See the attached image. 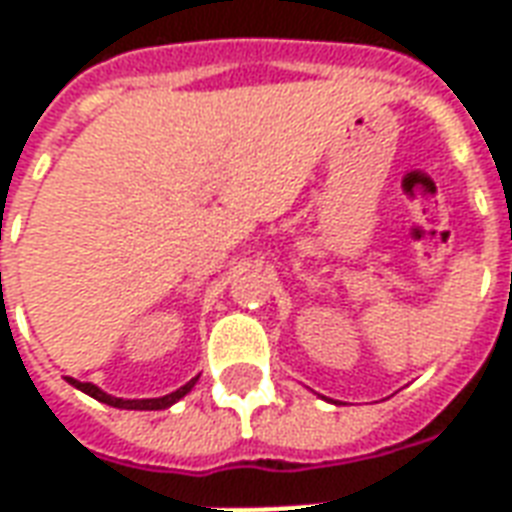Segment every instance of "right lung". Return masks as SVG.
Segmentation results:
<instances>
[{"label":"right lung","mask_w":512,"mask_h":512,"mask_svg":"<svg viewBox=\"0 0 512 512\" xmlns=\"http://www.w3.org/2000/svg\"><path fill=\"white\" fill-rule=\"evenodd\" d=\"M76 389H82V392H87L90 397H95V400H101V403H106V406H115V408H134V411H158V408H169L175 400H180V397L186 395V392H191V386L197 384V378H191L189 384L180 386V389H175L172 395H164V397H150V400H123V397H112L106 395V392H101L95 384H82V381H76V378H68Z\"/></svg>","instance_id":"right-lung-1"}]
</instances>
